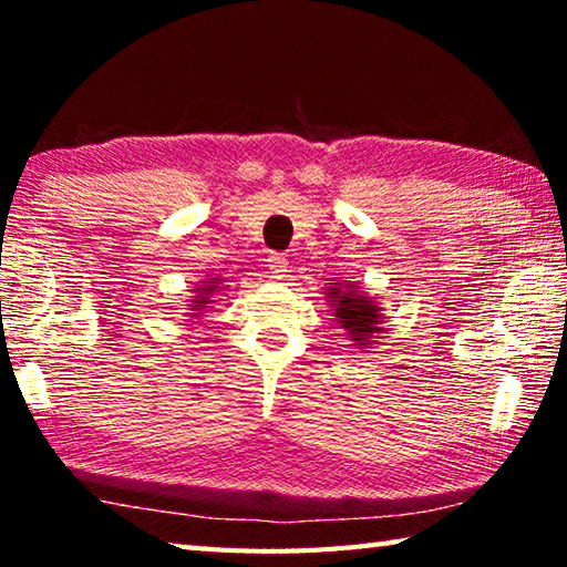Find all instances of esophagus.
Returning <instances> with one entry per match:
<instances>
[{
    "instance_id": "obj_1",
    "label": "esophagus",
    "mask_w": 567,
    "mask_h": 567,
    "mask_svg": "<svg viewBox=\"0 0 567 567\" xmlns=\"http://www.w3.org/2000/svg\"><path fill=\"white\" fill-rule=\"evenodd\" d=\"M267 267H270L272 277H277V280H282V277H287V272H290V260H287L285 255H270V260H267Z\"/></svg>"
}]
</instances>
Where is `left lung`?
<instances>
[{
	"label": "left lung",
	"instance_id": "left-lung-1",
	"mask_svg": "<svg viewBox=\"0 0 567 567\" xmlns=\"http://www.w3.org/2000/svg\"><path fill=\"white\" fill-rule=\"evenodd\" d=\"M324 295H328V302L332 307L334 322L340 324V330H344L354 348L362 350L378 344V334L385 332V328H382L385 315L370 295H364L358 285L342 282H330Z\"/></svg>",
	"mask_w": 567,
	"mask_h": 567
}]
</instances>
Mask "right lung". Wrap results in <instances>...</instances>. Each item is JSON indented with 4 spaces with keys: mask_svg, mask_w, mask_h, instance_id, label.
I'll list each match as a JSON object with an SVG mask.
<instances>
[{
    "mask_svg": "<svg viewBox=\"0 0 567 567\" xmlns=\"http://www.w3.org/2000/svg\"><path fill=\"white\" fill-rule=\"evenodd\" d=\"M219 285H223V280H219V277H209V280H203V282H199L197 287H195V290H192V300H187L189 305V318H203V312L207 310V307L209 305H213L215 300H213V297H215V292H219V290H223V287H219Z\"/></svg>",
    "mask_w": 567,
    "mask_h": 567,
    "instance_id": "obj_1",
    "label": "right lung"
}]
</instances>
